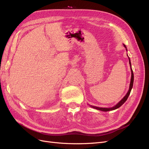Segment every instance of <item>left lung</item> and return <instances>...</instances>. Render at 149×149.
<instances>
[{"instance_id": "1", "label": "left lung", "mask_w": 149, "mask_h": 149, "mask_svg": "<svg viewBox=\"0 0 149 149\" xmlns=\"http://www.w3.org/2000/svg\"><path fill=\"white\" fill-rule=\"evenodd\" d=\"M124 47L126 48V50L127 51V48H126L125 45H124ZM128 56V55H127ZM129 64H130V70H131V79H130V86H129V91L127 92V93L126 94V95L122 99V100L117 104L112 107H109V108H105V107H96V106H91L89 105L90 106H91V107L93 108H94V109H97V110H100V111H105V112H107V111H112V110H115L116 109H118V108H119V107H120L126 101V100H127V98L129 96V94L130 93V91H131V89L132 88V86H133V83H134V73H133V71L132 70V67H131V63H130V58L129 57Z\"/></svg>"}]
</instances>
